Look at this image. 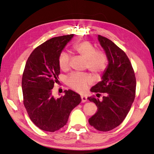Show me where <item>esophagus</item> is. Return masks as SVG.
<instances>
[{
	"mask_svg": "<svg viewBox=\"0 0 154 154\" xmlns=\"http://www.w3.org/2000/svg\"><path fill=\"white\" fill-rule=\"evenodd\" d=\"M81 99H82V103H85L87 101V97L84 95H82L81 96Z\"/></svg>",
	"mask_w": 154,
	"mask_h": 154,
	"instance_id": "obj_1",
	"label": "esophagus"
}]
</instances>
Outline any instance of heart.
I'll return each instance as SVG.
<instances>
[{"label":"heart","mask_w":154,"mask_h":154,"mask_svg":"<svg viewBox=\"0 0 154 154\" xmlns=\"http://www.w3.org/2000/svg\"><path fill=\"white\" fill-rule=\"evenodd\" d=\"M74 50L86 59L85 67L93 74L99 75L106 70L108 65V56L102 50H96L95 46L88 40H84L74 46ZM70 56L61 52L59 57V65L63 70L70 66ZM66 83L70 88L78 92H83L93 83L91 76L87 73L72 72L66 78Z\"/></svg>","instance_id":"obj_1"}]
</instances>
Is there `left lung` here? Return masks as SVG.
Listing matches in <instances>:
<instances>
[{
  "label": "left lung",
  "mask_w": 154,
  "mask_h": 154,
  "mask_svg": "<svg viewBox=\"0 0 154 154\" xmlns=\"http://www.w3.org/2000/svg\"><path fill=\"white\" fill-rule=\"evenodd\" d=\"M98 39L107 54L108 65L102 80L91 89L97 93V97L103 93V99L94 95L88 98L97 107L89 123L95 129L106 132L120 125L129 112L135 98L136 78L125 52L106 37L99 35Z\"/></svg>",
  "instance_id": "obj_1"
}]
</instances>
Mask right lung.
Listing matches in <instances>:
<instances>
[{
	"instance_id": "right-lung-1",
	"label": "right lung",
	"mask_w": 154,
	"mask_h": 154,
	"mask_svg": "<svg viewBox=\"0 0 154 154\" xmlns=\"http://www.w3.org/2000/svg\"><path fill=\"white\" fill-rule=\"evenodd\" d=\"M73 35L46 41L33 50L25 66L21 82L24 106L34 124L45 131L55 132L64 127L71 111L82 100L70 89L58 99L52 95L60 74L59 57Z\"/></svg>"
}]
</instances>
